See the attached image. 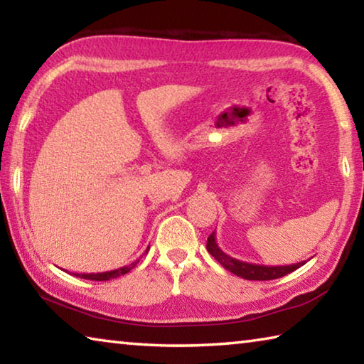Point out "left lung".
I'll list each match as a JSON object with an SVG mask.
<instances>
[{"label": "left lung", "instance_id": "left-lung-1", "mask_svg": "<svg viewBox=\"0 0 364 364\" xmlns=\"http://www.w3.org/2000/svg\"><path fill=\"white\" fill-rule=\"evenodd\" d=\"M207 250L208 254L215 257V260H217L221 267L226 268L228 271H231L232 274L239 276V278H244L249 281L278 279V278H282V276L292 273V271L300 268L301 264H305V262H300L294 264H284V267H264V264L245 263L241 260H236V258L226 255L225 252L218 247L215 231L207 239Z\"/></svg>", "mask_w": 364, "mask_h": 364}]
</instances>
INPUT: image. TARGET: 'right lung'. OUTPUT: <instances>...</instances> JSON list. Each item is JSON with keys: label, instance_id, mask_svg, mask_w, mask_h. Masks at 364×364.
Masks as SVG:
<instances>
[{"label": "right lung", "instance_id": "right-lung-1", "mask_svg": "<svg viewBox=\"0 0 364 364\" xmlns=\"http://www.w3.org/2000/svg\"><path fill=\"white\" fill-rule=\"evenodd\" d=\"M147 249H149V247H147ZM138 262L139 260L127 264V267L112 269V271H104V273H73V276H77V278H83V279H91V281H109L112 278H119V276H122V274H127L128 271H132L134 267H136Z\"/></svg>", "mask_w": 364, "mask_h": 364}]
</instances>
